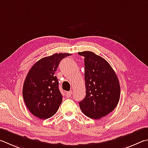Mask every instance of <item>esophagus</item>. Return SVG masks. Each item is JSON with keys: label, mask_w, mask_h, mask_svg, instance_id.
Returning <instances> with one entry per match:
<instances>
[{"label": "esophagus", "mask_w": 148, "mask_h": 148, "mask_svg": "<svg viewBox=\"0 0 148 148\" xmlns=\"http://www.w3.org/2000/svg\"><path fill=\"white\" fill-rule=\"evenodd\" d=\"M72 91L71 90V91H69V92H66V96L67 97H70V96H71V95H72Z\"/></svg>", "instance_id": "obj_1"}]
</instances>
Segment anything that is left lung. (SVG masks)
<instances>
[{"label": "left lung", "instance_id": "1", "mask_svg": "<svg viewBox=\"0 0 148 148\" xmlns=\"http://www.w3.org/2000/svg\"><path fill=\"white\" fill-rule=\"evenodd\" d=\"M84 56L86 95L79 101L82 111L92 119H100L112 112L119 103L120 87L116 73L107 61L90 51Z\"/></svg>", "mask_w": 148, "mask_h": 148}]
</instances>
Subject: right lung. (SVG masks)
<instances>
[{"instance_id":"add662e5","label":"right lung","mask_w":148,"mask_h":148,"mask_svg":"<svg viewBox=\"0 0 148 148\" xmlns=\"http://www.w3.org/2000/svg\"><path fill=\"white\" fill-rule=\"evenodd\" d=\"M70 53H54L32 66L24 82L23 95L28 110L35 116L47 119L53 116L62 102L55 72L60 61Z\"/></svg>"}]
</instances>
